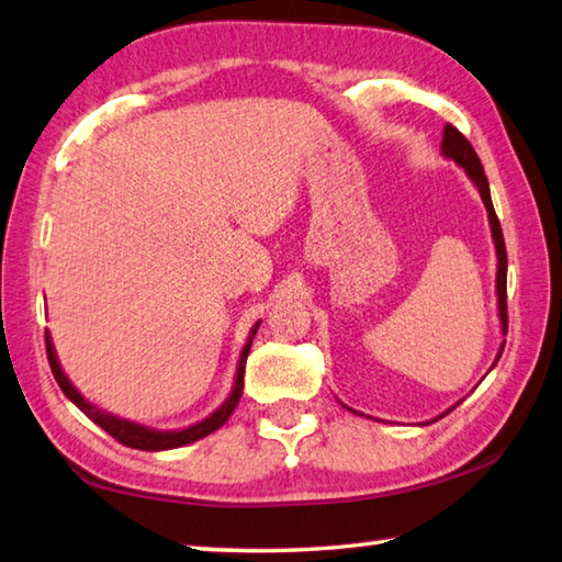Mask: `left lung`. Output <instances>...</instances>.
<instances>
[{
  "mask_svg": "<svg viewBox=\"0 0 562 562\" xmlns=\"http://www.w3.org/2000/svg\"><path fill=\"white\" fill-rule=\"evenodd\" d=\"M440 151L446 158H450V161L458 164L460 168H464V173H468L470 181L474 183V188L480 190L482 195V203L486 207V217H490V227H492V239H494V249H496V299H499V321H502V335H506V247H504V235H502V225H499V217H496L494 213V205H492V195H490V181H486L484 176V168H482V161L480 156L474 154L472 144L464 139V136L454 130L452 124H446V130H442V144H440ZM504 352V345L499 347V352H496V359L494 364L499 362V357ZM492 364V367H494ZM458 406V404H454ZM452 406V408H454ZM347 408V406H345ZM452 408H448L446 413H450ZM352 411V408H349ZM357 413V411H352ZM446 413H440L438 418L446 416ZM432 418V420H438ZM428 420V423H432Z\"/></svg>",
  "mask_w": 562,
  "mask_h": 562,
  "instance_id": "1",
  "label": "left lung"
}]
</instances>
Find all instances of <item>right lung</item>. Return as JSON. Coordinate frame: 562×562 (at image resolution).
I'll use <instances>...</instances> for the list:
<instances>
[{
  "label": "right lung",
  "mask_w": 562,
  "mask_h": 562,
  "mask_svg": "<svg viewBox=\"0 0 562 562\" xmlns=\"http://www.w3.org/2000/svg\"><path fill=\"white\" fill-rule=\"evenodd\" d=\"M259 330V323L251 327L249 337H247V345L241 349L239 355V364H237V374H235V386H232L229 396L225 398V404L220 408H215L210 413L207 418L198 420L195 426H188L181 430H156V428H146L142 423H134V420H126L120 416H112V413L98 408L94 404H90L88 398H85L80 391L70 384V379L66 376V372L60 369V362L56 357V349H53V340L50 335L46 333V355H48V364H50V372L56 376L58 386L63 394H66L72 404H76L85 416H88L92 423H98L102 430H108L112 438H116L126 448H134V450H149V452H158V450H173V448H183L188 442H195L200 438L210 436V432H215L220 426H225L227 418L235 413L239 398H241V389H245V364H247V355L251 349V340L254 335Z\"/></svg>",
  "instance_id": "1"
}]
</instances>
